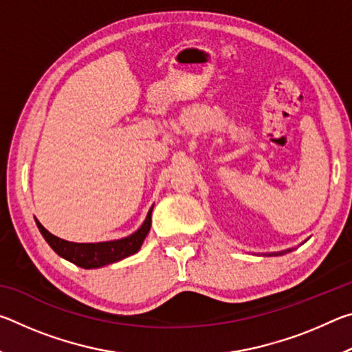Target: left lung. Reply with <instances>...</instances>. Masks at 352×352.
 Here are the masks:
<instances>
[{
    "label": "left lung",
    "mask_w": 352,
    "mask_h": 352,
    "mask_svg": "<svg viewBox=\"0 0 352 352\" xmlns=\"http://www.w3.org/2000/svg\"><path fill=\"white\" fill-rule=\"evenodd\" d=\"M287 252H292V248H290V250H285V252H279V253H270L269 256H279V254H284V253H287Z\"/></svg>",
    "instance_id": "obj_1"
}]
</instances>
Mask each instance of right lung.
I'll use <instances>...</instances> for the list:
<instances>
[{
  "mask_svg": "<svg viewBox=\"0 0 352 352\" xmlns=\"http://www.w3.org/2000/svg\"><path fill=\"white\" fill-rule=\"evenodd\" d=\"M152 210L153 206L151 208V211L147 212L144 223H142L133 234L124 237V239L96 243L68 242L54 234H51L38 220H35V222H37L41 236L45 237V241L50 243V247L54 250L58 256H62L63 259L82 267V269H98V267L113 264V262L121 261L124 258H127V256H132L138 252L142 242L146 239L147 233L151 231Z\"/></svg>",
  "mask_w": 352,
  "mask_h": 352,
  "instance_id": "obj_1",
  "label": "right lung"
}]
</instances>
